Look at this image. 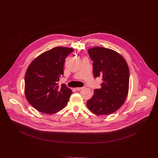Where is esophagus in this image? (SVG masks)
<instances>
[{
  "label": "esophagus",
  "instance_id": "obj_1",
  "mask_svg": "<svg viewBox=\"0 0 158 158\" xmlns=\"http://www.w3.org/2000/svg\"><path fill=\"white\" fill-rule=\"evenodd\" d=\"M83 88V87H77V88H75V89L76 91H79L81 89H82Z\"/></svg>",
  "mask_w": 158,
  "mask_h": 158
}]
</instances>
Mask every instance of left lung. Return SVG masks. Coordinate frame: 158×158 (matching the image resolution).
Returning <instances> with one entry per match:
<instances>
[{
	"mask_svg": "<svg viewBox=\"0 0 158 158\" xmlns=\"http://www.w3.org/2000/svg\"><path fill=\"white\" fill-rule=\"evenodd\" d=\"M88 52L93 61L94 76L102 77V82L100 89L94 90L87 107L97 115L110 114L121 107L127 97L128 66L122 56L110 49L94 47Z\"/></svg>",
	"mask_w": 158,
	"mask_h": 158,
	"instance_id": "1",
	"label": "left lung"
}]
</instances>
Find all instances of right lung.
<instances>
[{"instance_id": "obj_1", "label": "right lung", "mask_w": 158, "mask_h": 158, "mask_svg": "<svg viewBox=\"0 0 158 158\" xmlns=\"http://www.w3.org/2000/svg\"><path fill=\"white\" fill-rule=\"evenodd\" d=\"M73 51L58 47L42 53L28 66L25 74V94L30 104L38 111L54 114L63 109L72 91L57 82L64 74L65 58Z\"/></svg>"}]
</instances>
